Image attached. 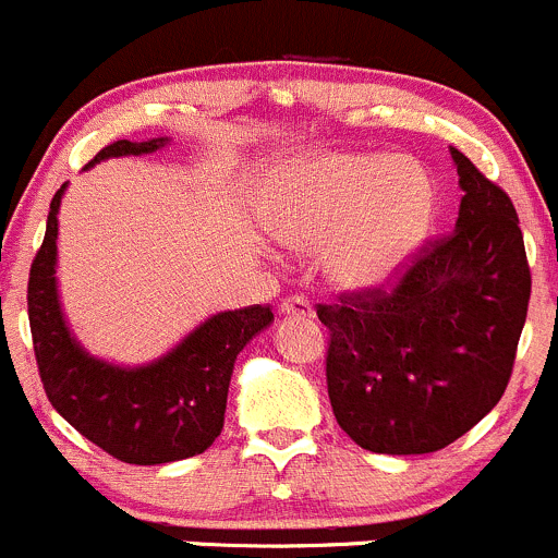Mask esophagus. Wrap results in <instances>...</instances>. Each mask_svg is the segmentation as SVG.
<instances>
[{
    "mask_svg": "<svg viewBox=\"0 0 558 558\" xmlns=\"http://www.w3.org/2000/svg\"><path fill=\"white\" fill-rule=\"evenodd\" d=\"M279 312L287 314V317H290V314H292V317H312L314 308H312V303H308L303 295H290V298H284V301H281Z\"/></svg>",
    "mask_w": 558,
    "mask_h": 558,
    "instance_id": "34e87169",
    "label": "esophagus"
}]
</instances>
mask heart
<instances>
[{"instance_id": "1", "label": "heart", "mask_w": 558, "mask_h": 558, "mask_svg": "<svg viewBox=\"0 0 558 558\" xmlns=\"http://www.w3.org/2000/svg\"><path fill=\"white\" fill-rule=\"evenodd\" d=\"M434 184L390 154H325L287 165L268 190V225L281 244L323 252L344 292L388 287L434 217Z\"/></svg>"}]
</instances>
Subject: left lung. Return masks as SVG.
<instances>
[{
    "label": "left lung",
    "mask_w": 558,
    "mask_h": 558,
    "mask_svg": "<svg viewBox=\"0 0 558 558\" xmlns=\"http://www.w3.org/2000/svg\"><path fill=\"white\" fill-rule=\"evenodd\" d=\"M461 197L456 230L423 244L390 290L317 306L336 423L372 453L448 448L505 393L526 323L529 274L505 190L450 148Z\"/></svg>",
    "instance_id": "8db88e82"
}]
</instances>
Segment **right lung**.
Segmentation results:
<instances>
[{
  "label": "right lung",
  "instance_id": "obj_1",
  "mask_svg": "<svg viewBox=\"0 0 558 558\" xmlns=\"http://www.w3.org/2000/svg\"><path fill=\"white\" fill-rule=\"evenodd\" d=\"M168 137L146 143L116 141L92 165L108 157L151 154ZM53 195L46 239L29 271V328L37 368L53 410L124 464H170L211 448L225 426L228 388L239 352L274 323L271 306L219 312L197 325L168 355L146 366H116L89 355L62 314L57 290L59 203Z\"/></svg>",
  "mask_w": 558,
  "mask_h": 558
}]
</instances>
